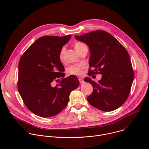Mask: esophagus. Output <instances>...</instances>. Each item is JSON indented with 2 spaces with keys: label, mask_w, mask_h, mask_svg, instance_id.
I'll list each match as a JSON object with an SVG mask.
<instances>
[{
  "label": "esophagus",
  "mask_w": 149,
  "mask_h": 149,
  "mask_svg": "<svg viewBox=\"0 0 149 149\" xmlns=\"http://www.w3.org/2000/svg\"><path fill=\"white\" fill-rule=\"evenodd\" d=\"M79 81L80 84H84V79H82V78H79Z\"/></svg>",
  "instance_id": "34e87169"
}]
</instances>
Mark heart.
<instances>
[{"label": "heart", "mask_w": 149, "mask_h": 149, "mask_svg": "<svg viewBox=\"0 0 149 149\" xmlns=\"http://www.w3.org/2000/svg\"><path fill=\"white\" fill-rule=\"evenodd\" d=\"M86 45L80 42H76L74 44V48L75 50L79 53V51H81L84 47H85ZM64 50L65 48L63 47L61 50L60 51L59 54H58V57L60 61H63L64 59ZM84 65L82 64H78V65H71L67 69V73L69 74H72V75H76V76H79L81 75L82 74V69L84 68Z\"/></svg>", "instance_id": "1"}]
</instances>
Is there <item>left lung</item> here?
Listing matches in <instances>:
<instances>
[{
	"mask_svg": "<svg viewBox=\"0 0 149 149\" xmlns=\"http://www.w3.org/2000/svg\"><path fill=\"white\" fill-rule=\"evenodd\" d=\"M75 38L89 48V75L101 74L98 82L85 77L93 86L87 100L93 107L111 111L120 107L128 98L134 80L130 55L119 42L108 32L96 30ZM93 68V70H91Z\"/></svg>",
	"mask_w": 149,
	"mask_h": 149,
	"instance_id": "8db88e82",
	"label": "left lung"
}]
</instances>
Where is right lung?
I'll return each mask as SVG.
<instances>
[{
	"label": "right lung",
	"mask_w": 149,
	"mask_h": 149,
	"mask_svg": "<svg viewBox=\"0 0 149 149\" xmlns=\"http://www.w3.org/2000/svg\"><path fill=\"white\" fill-rule=\"evenodd\" d=\"M72 36H45L39 38L22 54L18 64V90L26 106L36 115L54 116L68 104L69 95L79 85L74 75L64 77L58 54Z\"/></svg>",
	"instance_id": "add662e5"
}]
</instances>
